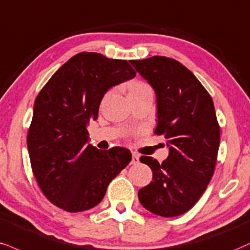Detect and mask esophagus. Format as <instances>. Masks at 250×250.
<instances>
[{
    "mask_svg": "<svg viewBox=\"0 0 250 250\" xmlns=\"http://www.w3.org/2000/svg\"><path fill=\"white\" fill-rule=\"evenodd\" d=\"M140 162V156L136 152H133V158H131V164H137Z\"/></svg>",
    "mask_w": 250,
    "mask_h": 250,
    "instance_id": "34e87169",
    "label": "esophagus"
}]
</instances>
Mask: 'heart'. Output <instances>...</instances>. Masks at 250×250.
<instances>
[{"label":"heart","instance_id":"1","mask_svg":"<svg viewBox=\"0 0 250 250\" xmlns=\"http://www.w3.org/2000/svg\"><path fill=\"white\" fill-rule=\"evenodd\" d=\"M146 86H148V85H146L144 83H141V81H134V83L130 85V87H129V92L136 91V89L143 88V87H146Z\"/></svg>","mask_w":250,"mask_h":250}]
</instances>
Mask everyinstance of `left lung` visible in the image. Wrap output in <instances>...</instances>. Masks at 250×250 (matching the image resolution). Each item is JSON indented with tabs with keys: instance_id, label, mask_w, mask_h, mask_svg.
Masks as SVG:
<instances>
[{
	"instance_id": "obj_1",
	"label": "left lung",
	"mask_w": 250,
	"mask_h": 250,
	"mask_svg": "<svg viewBox=\"0 0 250 250\" xmlns=\"http://www.w3.org/2000/svg\"><path fill=\"white\" fill-rule=\"evenodd\" d=\"M130 64L155 89V134L167 138L170 150L162 164L148 156L140 158L152 170V182L138 191V199L154 214H184L200 199L214 173L220 127L213 100L194 74L172 58L155 56Z\"/></svg>"
}]
</instances>
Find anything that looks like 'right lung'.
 <instances>
[{"mask_svg": "<svg viewBox=\"0 0 250 250\" xmlns=\"http://www.w3.org/2000/svg\"><path fill=\"white\" fill-rule=\"evenodd\" d=\"M135 76L127 60L80 52L39 92L26 142L35 178L53 205L73 213L92 208L130 163L125 148L98 150L87 144V125L98 119L104 93Z\"/></svg>", "mask_w": 250, "mask_h": 250, "instance_id": "obj_1", "label": "right lung"}]
</instances>
